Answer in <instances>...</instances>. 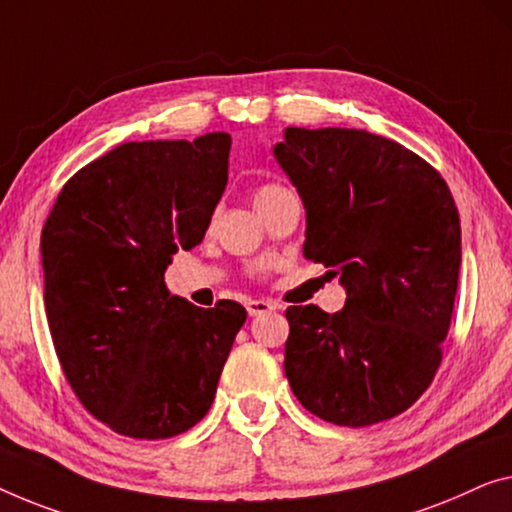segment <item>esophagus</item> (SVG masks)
Wrapping results in <instances>:
<instances>
[{"mask_svg":"<svg viewBox=\"0 0 512 512\" xmlns=\"http://www.w3.org/2000/svg\"><path fill=\"white\" fill-rule=\"evenodd\" d=\"M276 308H278V305L271 303V301H248L246 303V310H248L250 317L264 315V312H271V310H276Z\"/></svg>","mask_w":512,"mask_h":512,"instance_id":"esophagus-1","label":"esophagus"}]
</instances>
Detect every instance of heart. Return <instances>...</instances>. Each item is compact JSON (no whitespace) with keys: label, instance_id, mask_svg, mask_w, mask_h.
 I'll list each match as a JSON object with an SVG mask.
<instances>
[{"label":"heart","instance_id":"obj_1","mask_svg":"<svg viewBox=\"0 0 512 512\" xmlns=\"http://www.w3.org/2000/svg\"><path fill=\"white\" fill-rule=\"evenodd\" d=\"M280 190H285V188L273 186V183H271V186H262V188H259L257 193H255V204H257V202H262V200H266V197H271V195L280 193Z\"/></svg>","mask_w":512,"mask_h":512}]
</instances>
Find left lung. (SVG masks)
Listing matches in <instances>:
<instances>
[{
	"mask_svg": "<svg viewBox=\"0 0 512 512\" xmlns=\"http://www.w3.org/2000/svg\"><path fill=\"white\" fill-rule=\"evenodd\" d=\"M273 156L303 202V257L347 292L333 315L287 308L289 386L322 421H388L441 363L462 262L451 190L414 151L358 128L289 126Z\"/></svg>",
	"mask_w": 512,
	"mask_h": 512,
	"instance_id": "8db88e82",
	"label": "left lung"
}]
</instances>
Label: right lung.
Instances as JSON below:
<instances>
[{
	"label": "right lung",
	"instance_id": "add662e5",
	"mask_svg": "<svg viewBox=\"0 0 512 512\" xmlns=\"http://www.w3.org/2000/svg\"><path fill=\"white\" fill-rule=\"evenodd\" d=\"M232 137L126 142L68 179L41 234L45 312L68 384L133 439L200 423L246 308L202 310L165 285L225 193Z\"/></svg>",
	"mask_w": 512,
	"mask_h": 512
}]
</instances>
